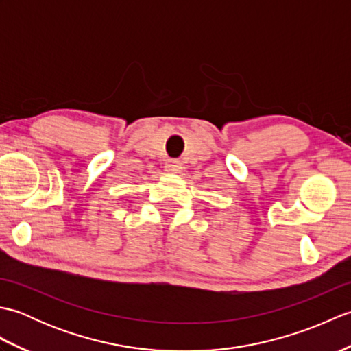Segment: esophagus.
I'll use <instances>...</instances> for the list:
<instances>
[{"instance_id":"esophagus-1","label":"esophagus","mask_w":351,"mask_h":351,"mask_svg":"<svg viewBox=\"0 0 351 351\" xmlns=\"http://www.w3.org/2000/svg\"><path fill=\"white\" fill-rule=\"evenodd\" d=\"M166 170L169 171V173H180V171L182 170V166L178 160H167Z\"/></svg>"}]
</instances>
